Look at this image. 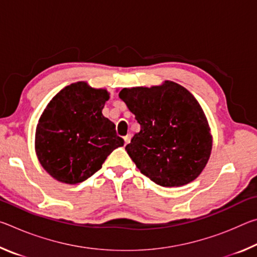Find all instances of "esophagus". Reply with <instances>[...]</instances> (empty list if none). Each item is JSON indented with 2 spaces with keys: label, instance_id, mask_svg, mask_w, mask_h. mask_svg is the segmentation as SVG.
Masks as SVG:
<instances>
[{
  "label": "esophagus",
  "instance_id": "esophagus-1",
  "mask_svg": "<svg viewBox=\"0 0 257 257\" xmlns=\"http://www.w3.org/2000/svg\"><path fill=\"white\" fill-rule=\"evenodd\" d=\"M123 139H124V144H125V145L129 144L130 139H132V135H127V136L123 137Z\"/></svg>",
  "mask_w": 257,
  "mask_h": 257
}]
</instances>
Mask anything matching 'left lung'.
Here are the masks:
<instances>
[{
  "label": "left lung",
  "instance_id": "left-lung-1",
  "mask_svg": "<svg viewBox=\"0 0 257 257\" xmlns=\"http://www.w3.org/2000/svg\"><path fill=\"white\" fill-rule=\"evenodd\" d=\"M119 97L141 124L125 151L143 175L163 187L196 179L212 151L210 125L197 99L170 80L123 88Z\"/></svg>",
  "mask_w": 257,
  "mask_h": 257
}]
</instances>
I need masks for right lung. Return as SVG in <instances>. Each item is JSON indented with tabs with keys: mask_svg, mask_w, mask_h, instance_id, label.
I'll use <instances>...</instances> for the list:
<instances>
[{
	"mask_svg": "<svg viewBox=\"0 0 257 257\" xmlns=\"http://www.w3.org/2000/svg\"><path fill=\"white\" fill-rule=\"evenodd\" d=\"M108 97L106 89L78 81L47 104L36 127L35 150L54 179L69 185L85 181L113 151L123 146L114 123L102 114Z\"/></svg>",
	"mask_w": 257,
	"mask_h": 257,
	"instance_id": "add662e5",
	"label": "right lung"
}]
</instances>
